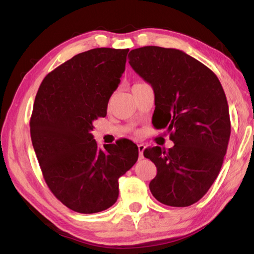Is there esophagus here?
<instances>
[{"label":"esophagus","instance_id":"1","mask_svg":"<svg viewBox=\"0 0 254 254\" xmlns=\"http://www.w3.org/2000/svg\"><path fill=\"white\" fill-rule=\"evenodd\" d=\"M137 149H139V159H143V151L145 149V145L142 143L137 144Z\"/></svg>","mask_w":254,"mask_h":254}]
</instances>
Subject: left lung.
I'll return each instance as SVG.
<instances>
[{
  "label": "left lung",
  "mask_w": 254,
  "mask_h": 254,
  "mask_svg": "<svg viewBox=\"0 0 254 254\" xmlns=\"http://www.w3.org/2000/svg\"><path fill=\"white\" fill-rule=\"evenodd\" d=\"M127 58L153 87V127H167L175 143L168 151H143L157 167L150 190L165 205H192L217 178L229 144L231 121L222 85L208 67L178 49L147 46L131 50Z\"/></svg>",
  "instance_id": "left-lung-1"
}]
</instances>
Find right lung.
<instances>
[{
  "label": "right lung",
  "instance_id": "obj_1",
  "mask_svg": "<svg viewBox=\"0 0 254 254\" xmlns=\"http://www.w3.org/2000/svg\"><path fill=\"white\" fill-rule=\"evenodd\" d=\"M127 53L95 48L74 56L45 77L34 100L30 133L42 176L56 198L77 213L111 207L119 178L139 156L130 140L102 150L92 134L93 122L106 115Z\"/></svg>",
  "mask_w": 254,
  "mask_h": 254
}]
</instances>
